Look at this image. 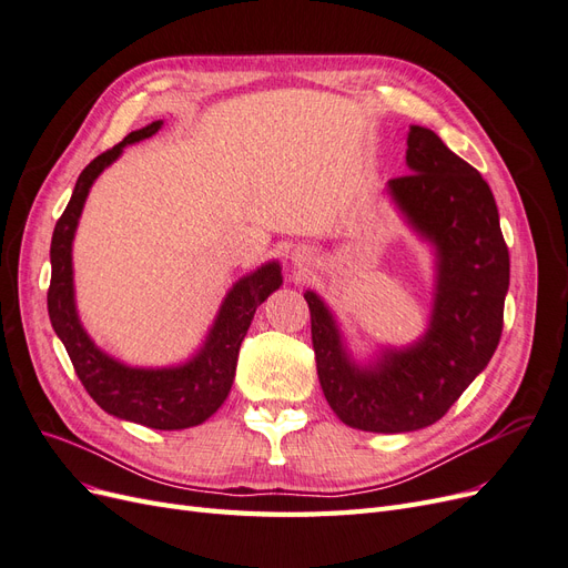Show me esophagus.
I'll list each match as a JSON object with an SVG mask.
<instances>
[{"label":"esophagus","instance_id":"obj_1","mask_svg":"<svg viewBox=\"0 0 568 568\" xmlns=\"http://www.w3.org/2000/svg\"><path fill=\"white\" fill-rule=\"evenodd\" d=\"M291 261H294V265L298 270H305L307 265H311V261H313V253L307 251V248H296L294 255H291Z\"/></svg>","mask_w":568,"mask_h":568}]
</instances>
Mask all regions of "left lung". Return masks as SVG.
<instances>
[{
  "instance_id": "left-lung-1",
  "label": "left lung",
  "mask_w": 568,
  "mask_h": 568,
  "mask_svg": "<svg viewBox=\"0 0 568 568\" xmlns=\"http://www.w3.org/2000/svg\"><path fill=\"white\" fill-rule=\"evenodd\" d=\"M405 161L409 175L388 180V194L436 248L424 336L386 348L374 365H355L329 307L305 291L324 398L343 424L374 434L417 432L455 405L500 343L509 288V251L488 182L419 125L409 128Z\"/></svg>"
}]
</instances>
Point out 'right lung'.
I'll return each mask as SVG.
<instances>
[{
	"instance_id": "1",
	"label": "right lung",
	"mask_w": 568,
	"mask_h": 568,
	"mask_svg": "<svg viewBox=\"0 0 568 568\" xmlns=\"http://www.w3.org/2000/svg\"><path fill=\"white\" fill-rule=\"evenodd\" d=\"M161 125L163 120H153L151 125L130 132L123 142L101 153L80 173L73 196L51 236L47 307L51 326L65 346L78 379L101 409L118 419L159 428V432H178V428L203 424L225 403L234 382L239 348H242L257 305L282 286V267L280 263H265L239 280L222 301L201 351L184 365L163 369L128 367L94 346L75 311L71 253L78 220L84 199L104 168H109L128 144L156 134Z\"/></svg>"
}]
</instances>
